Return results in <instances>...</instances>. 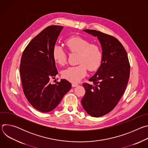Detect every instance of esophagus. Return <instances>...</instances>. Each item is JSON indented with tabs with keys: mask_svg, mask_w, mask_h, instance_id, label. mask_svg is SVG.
<instances>
[{
	"mask_svg": "<svg viewBox=\"0 0 148 148\" xmlns=\"http://www.w3.org/2000/svg\"><path fill=\"white\" fill-rule=\"evenodd\" d=\"M78 86V84H76V83H73V84H72V87H77V86Z\"/></svg>",
	"mask_w": 148,
	"mask_h": 148,
	"instance_id": "34e87169",
	"label": "esophagus"
}]
</instances>
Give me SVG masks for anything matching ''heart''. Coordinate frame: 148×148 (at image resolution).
<instances>
[{
    "label": "heart",
    "instance_id": "1",
    "mask_svg": "<svg viewBox=\"0 0 148 148\" xmlns=\"http://www.w3.org/2000/svg\"><path fill=\"white\" fill-rule=\"evenodd\" d=\"M65 45L71 53L78 54L76 66L70 67L62 72V77L72 82L79 81L87 74V69L90 71L98 69L102 60L101 47L96 44L79 36L69 38ZM52 55L54 60L60 66H64L67 62V54L64 50L59 45L53 47Z\"/></svg>",
    "mask_w": 148,
    "mask_h": 148
}]
</instances>
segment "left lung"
I'll return each mask as SVG.
<instances>
[{
  "label": "left lung",
  "mask_w": 148,
  "mask_h": 148,
  "mask_svg": "<svg viewBox=\"0 0 148 148\" xmlns=\"http://www.w3.org/2000/svg\"><path fill=\"white\" fill-rule=\"evenodd\" d=\"M84 31L97 37L102 50V60L96 73L84 83L86 94L81 99L84 109L93 117L111 112L122 97L130 78V64L123 46L115 37L95 30Z\"/></svg>",
  "instance_id": "left-lung-1"
}]
</instances>
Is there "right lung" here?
I'll use <instances>...</instances> for the list:
<instances>
[{
  "mask_svg": "<svg viewBox=\"0 0 148 148\" xmlns=\"http://www.w3.org/2000/svg\"><path fill=\"white\" fill-rule=\"evenodd\" d=\"M63 27L50 26L33 38L25 49L20 73L23 92L32 106L42 112L57 107L71 84L65 79L54 84L50 79L57 74L52 51Z\"/></svg>",
  "mask_w": 148,
  "mask_h": 148,
  "instance_id": "add662e5",
  "label": "right lung"
}]
</instances>
